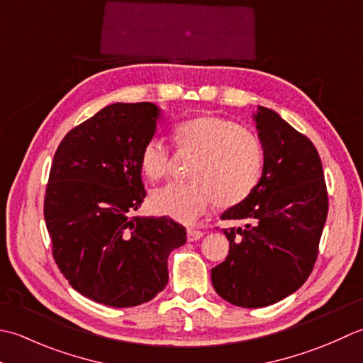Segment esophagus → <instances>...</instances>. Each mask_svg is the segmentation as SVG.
<instances>
[{
	"instance_id": "1",
	"label": "esophagus",
	"mask_w": 363,
	"mask_h": 363,
	"mask_svg": "<svg viewBox=\"0 0 363 363\" xmlns=\"http://www.w3.org/2000/svg\"><path fill=\"white\" fill-rule=\"evenodd\" d=\"M203 233L201 230H196V228H188V241H197L201 240Z\"/></svg>"
}]
</instances>
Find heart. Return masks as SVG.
<instances>
[{
  "label": "heart",
  "instance_id": "1",
  "mask_svg": "<svg viewBox=\"0 0 363 363\" xmlns=\"http://www.w3.org/2000/svg\"><path fill=\"white\" fill-rule=\"evenodd\" d=\"M179 149L197 153L192 182H172L152 192V208L179 223H194L216 202L233 206L250 196L262 179V143L241 125L213 114H201L174 128ZM171 161L167 145L158 138L144 144L139 155L143 172L150 180L166 175Z\"/></svg>",
  "mask_w": 363,
  "mask_h": 363
}]
</instances>
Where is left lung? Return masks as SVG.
Masks as SVG:
<instances>
[{"label":"left lung","instance_id":"left-lung-1","mask_svg":"<svg viewBox=\"0 0 363 363\" xmlns=\"http://www.w3.org/2000/svg\"><path fill=\"white\" fill-rule=\"evenodd\" d=\"M264 166L255 189L220 219L244 220L225 228V262L211 269L220 298L244 308L282 301L306 282L318 257L329 202L320 155L307 136L276 111L252 116Z\"/></svg>","mask_w":363,"mask_h":363}]
</instances>
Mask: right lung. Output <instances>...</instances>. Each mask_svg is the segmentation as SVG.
Here are the masks:
<instances>
[{
	"label": "right lung",
	"mask_w": 363,
	"mask_h": 363,
	"mask_svg": "<svg viewBox=\"0 0 363 363\" xmlns=\"http://www.w3.org/2000/svg\"><path fill=\"white\" fill-rule=\"evenodd\" d=\"M153 103H113L70 130L51 164L43 203L53 257L73 290L135 307L169 280L167 258L186 242L171 218H131L144 202L139 155L157 131Z\"/></svg>",
	"instance_id": "1"
}]
</instances>
